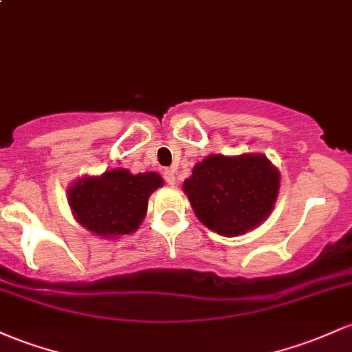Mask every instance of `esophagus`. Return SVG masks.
Returning a JSON list of instances; mask_svg holds the SVG:
<instances>
[{
	"instance_id": "esophagus-1",
	"label": "esophagus",
	"mask_w": 352,
	"mask_h": 352,
	"mask_svg": "<svg viewBox=\"0 0 352 352\" xmlns=\"http://www.w3.org/2000/svg\"><path fill=\"white\" fill-rule=\"evenodd\" d=\"M164 179L168 185H175V173H173V170H165Z\"/></svg>"
}]
</instances>
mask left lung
<instances>
[{"label":"left lung","instance_id":"left-lung-1","mask_svg":"<svg viewBox=\"0 0 352 352\" xmlns=\"http://www.w3.org/2000/svg\"><path fill=\"white\" fill-rule=\"evenodd\" d=\"M279 170L265 155H208L184 182L195 215L226 237L242 235L264 222L279 194Z\"/></svg>","mask_w":352,"mask_h":352}]
</instances>
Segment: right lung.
I'll list each match as a JSON object with an SVG mask.
<instances>
[{
  "mask_svg": "<svg viewBox=\"0 0 352 352\" xmlns=\"http://www.w3.org/2000/svg\"><path fill=\"white\" fill-rule=\"evenodd\" d=\"M164 185L155 172L132 175L125 168L83 177L68 188V204L85 229L102 237H118L138 229L148 197Z\"/></svg>",
  "mask_w": 352,
  "mask_h": 352,
  "instance_id": "1",
  "label": "right lung"
}]
</instances>
